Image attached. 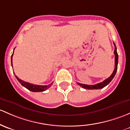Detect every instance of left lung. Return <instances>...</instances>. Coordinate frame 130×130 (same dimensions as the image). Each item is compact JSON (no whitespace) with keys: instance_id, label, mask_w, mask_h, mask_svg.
Masks as SVG:
<instances>
[{"instance_id":"1","label":"left lung","mask_w":130,"mask_h":130,"mask_svg":"<svg viewBox=\"0 0 130 130\" xmlns=\"http://www.w3.org/2000/svg\"><path fill=\"white\" fill-rule=\"evenodd\" d=\"M115 45V50H114V54L115 55V69L113 72L112 73V74L110 75V77H108V78H106V80H105L104 81L102 82L97 83L96 85H85L82 84V83H76L78 85H80V87H82V88H85V89L87 90H95V89H101V88H104L105 87H106L107 85L109 84V83L111 81L112 79L114 78L115 75L116 73H117V68H118V55L117 54V47H116L115 44L114 43Z\"/></svg>"}]
</instances>
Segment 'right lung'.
Wrapping results in <instances>:
<instances>
[{
  "mask_svg": "<svg viewBox=\"0 0 130 130\" xmlns=\"http://www.w3.org/2000/svg\"><path fill=\"white\" fill-rule=\"evenodd\" d=\"M13 54H12V57H11V63H12V56H13ZM15 77L19 82L21 83L22 85L24 86V87H25V88H27L28 90H29L30 91H34V92H40V91H45V90L48 89V88L49 87H50V86L52 85V83L50 85H44V86L34 85V84H32V83L26 82H24L23 81V80H20V79L16 75H15Z\"/></svg>",
  "mask_w": 130,
  "mask_h": 130,
  "instance_id": "add662e5",
  "label": "right lung"
}]
</instances>
